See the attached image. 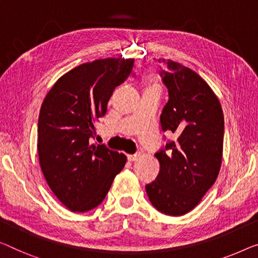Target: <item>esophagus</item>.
Returning <instances> with one entry per match:
<instances>
[{
  "mask_svg": "<svg viewBox=\"0 0 258 258\" xmlns=\"http://www.w3.org/2000/svg\"><path fill=\"white\" fill-rule=\"evenodd\" d=\"M141 156L140 153H136V154H128L127 155V160L128 161H137L139 157Z\"/></svg>",
  "mask_w": 258,
  "mask_h": 258,
  "instance_id": "obj_1",
  "label": "esophagus"
}]
</instances>
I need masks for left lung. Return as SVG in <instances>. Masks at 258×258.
Instances as JSON below:
<instances>
[{"instance_id":"obj_1","label":"left lung","mask_w":258,"mask_h":258,"mask_svg":"<svg viewBox=\"0 0 258 258\" xmlns=\"http://www.w3.org/2000/svg\"><path fill=\"white\" fill-rule=\"evenodd\" d=\"M169 99L161 113L163 132L175 133L155 153L160 171L146 185L149 201L167 215H183L202 201L218 177L224 147V113L220 102L197 73L171 60H160Z\"/></svg>"}]
</instances>
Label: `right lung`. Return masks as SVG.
Masks as SVG:
<instances>
[{
	"label": "right lung",
	"instance_id": "1",
	"mask_svg": "<svg viewBox=\"0 0 258 258\" xmlns=\"http://www.w3.org/2000/svg\"><path fill=\"white\" fill-rule=\"evenodd\" d=\"M133 59L107 57L75 67L46 95L38 119V155L46 182L73 212L104 201L124 154L91 144L95 122L106 113L116 87L128 78Z\"/></svg>",
	"mask_w": 258,
	"mask_h": 258
}]
</instances>
